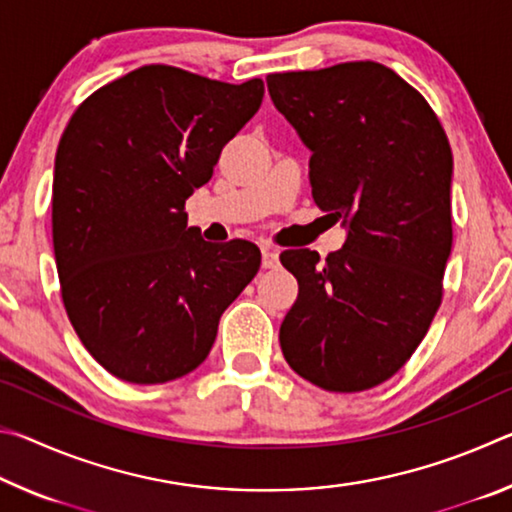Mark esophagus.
Instances as JSON below:
<instances>
[{
    "label": "esophagus",
    "mask_w": 512,
    "mask_h": 512,
    "mask_svg": "<svg viewBox=\"0 0 512 512\" xmlns=\"http://www.w3.org/2000/svg\"><path fill=\"white\" fill-rule=\"evenodd\" d=\"M262 266L264 268H277V266H280V253H277V250H273V248L264 246L262 248Z\"/></svg>",
    "instance_id": "34e87169"
}]
</instances>
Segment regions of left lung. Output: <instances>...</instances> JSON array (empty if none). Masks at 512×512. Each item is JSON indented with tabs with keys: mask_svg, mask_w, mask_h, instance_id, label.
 Segmentation results:
<instances>
[{
	"mask_svg": "<svg viewBox=\"0 0 512 512\" xmlns=\"http://www.w3.org/2000/svg\"><path fill=\"white\" fill-rule=\"evenodd\" d=\"M266 85L311 151L316 205L348 232L325 262L309 248L280 255L298 280L284 359L325 391H366L411 359L443 300L452 149L422 94L372 60L268 74Z\"/></svg>",
	"mask_w": 512,
	"mask_h": 512,
	"instance_id": "1",
	"label": "left lung"
}]
</instances>
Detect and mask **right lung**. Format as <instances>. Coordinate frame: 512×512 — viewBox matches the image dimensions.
I'll return each instance as SVG.
<instances>
[{"label": "right lung", "instance_id": "right-lung-1", "mask_svg": "<svg viewBox=\"0 0 512 512\" xmlns=\"http://www.w3.org/2000/svg\"><path fill=\"white\" fill-rule=\"evenodd\" d=\"M262 79L230 85L144 65L85 99L60 137L51 230L67 316L94 359L164 384L210 354L219 320L262 262L210 244L185 201L262 106Z\"/></svg>", "mask_w": 512, "mask_h": 512}]
</instances>
